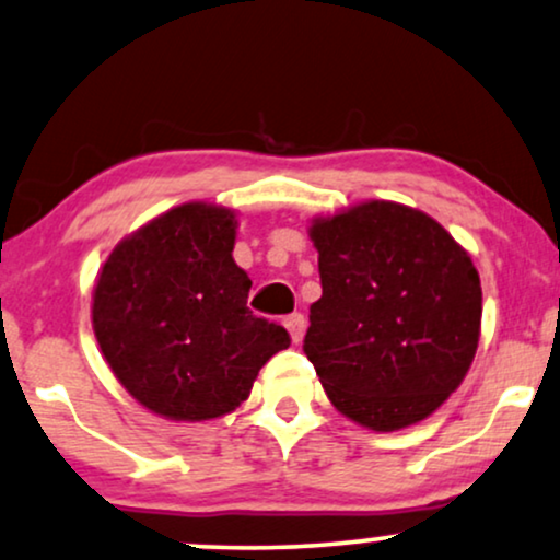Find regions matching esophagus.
<instances>
[{
  "label": "esophagus",
  "instance_id": "34e87169",
  "mask_svg": "<svg viewBox=\"0 0 560 560\" xmlns=\"http://www.w3.org/2000/svg\"><path fill=\"white\" fill-rule=\"evenodd\" d=\"M284 327L289 330V335H292V340L300 342L304 338V327H307V319H304L302 312H292V315L284 319Z\"/></svg>",
  "mask_w": 560,
  "mask_h": 560
}]
</instances>
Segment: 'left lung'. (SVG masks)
Masks as SVG:
<instances>
[{
	"label": "left lung",
	"mask_w": 560,
	"mask_h": 560,
	"mask_svg": "<svg viewBox=\"0 0 560 560\" xmlns=\"http://www.w3.org/2000/svg\"><path fill=\"white\" fill-rule=\"evenodd\" d=\"M323 296L304 353L338 412L392 432L435 412L471 366L481 281L448 230L397 202L312 222Z\"/></svg>",
	"instance_id": "left-lung-1"
}]
</instances>
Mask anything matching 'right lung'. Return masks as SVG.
Returning a JSON list of instances; mask_svg holds the SVG:
<instances>
[{
    "label": "right lung",
    "mask_w": 560,
    "mask_h": 560,
    "mask_svg": "<svg viewBox=\"0 0 560 560\" xmlns=\"http://www.w3.org/2000/svg\"><path fill=\"white\" fill-rule=\"evenodd\" d=\"M235 228L225 207H174L117 243L96 279L92 325L112 374L166 420L233 412L292 342L245 307L250 279L233 260Z\"/></svg>",
    "instance_id": "obj_1"
}]
</instances>
